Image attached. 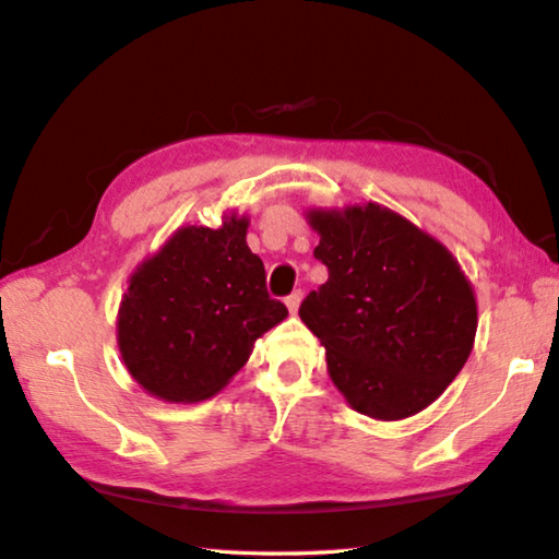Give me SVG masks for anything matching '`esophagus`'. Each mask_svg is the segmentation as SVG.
Returning <instances> with one entry per match:
<instances>
[{"label":"esophagus","instance_id":"obj_1","mask_svg":"<svg viewBox=\"0 0 559 559\" xmlns=\"http://www.w3.org/2000/svg\"><path fill=\"white\" fill-rule=\"evenodd\" d=\"M285 305L289 309V314H297V309L301 305V292H292V295L285 299Z\"/></svg>","mask_w":559,"mask_h":559}]
</instances>
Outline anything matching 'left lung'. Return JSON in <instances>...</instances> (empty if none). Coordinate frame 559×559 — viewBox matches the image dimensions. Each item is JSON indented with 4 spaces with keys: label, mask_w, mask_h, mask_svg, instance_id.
I'll use <instances>...</instances> for the list:
<instances>
[{
    "label": "left lung",
    "mask_w": 559,
    "mask_h": 559,
    "mask_svg": "<svg viewBox=\"0 0 559 559\" xmlns=\"http://www.w3.org/2000/svg\"><path fill=\"white\" fill-rule=\"evenodd\" d=\"M307 221L329 280L299 317L326 348L331 380L360 415H417L474 348L476 297L462 267L432 235L378 203L311 209Z\"/></svg>",
    "instance_id": "left-lung-1"
}]
</instances>
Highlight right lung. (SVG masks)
<instances>
[{
	"label": "right lung",
	"instance_id": "1",
	"mask_svg": "<svg viewBox=\"0 0 559 559\" xmlns=\"http://www.w3.org/2000/svg\"><path fill=\"white\" fill-rule=\"evenodd\" d=\"M248 218L186 225L132 272L117 346L130 376L166 403H199L248 364L254 341L285 321L248 248Z\"/></svg>",
	"mask_w": 559,
	"mask_h": 559
}]
</instances>
